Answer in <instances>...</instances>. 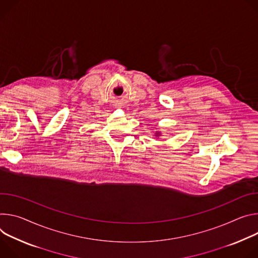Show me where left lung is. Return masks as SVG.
<instances>
[{
	"label": "left lung",
	"instance_id": "obj_1",
	"mask_svg": "<svg viewBox=\"0 0 258 258\" xmlns=\"http://www.w3.org/2000/svg\"><path fill=\"white\" fill-rule=\"evenodd\" d=\"M159 135H160V132H157V133H156V136H159Z\"/></svg>",
	"mask_w": 258,
	"mask_h": 258
}]
</instances>
